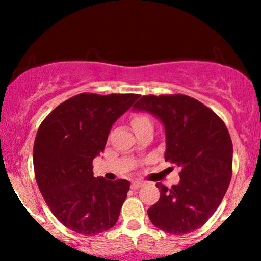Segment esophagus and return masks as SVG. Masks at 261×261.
I'll use <instances>...</instances> for the list:
<instances>
[{"instance_id":"1","label":"esophagus","mask_w":261,"mask_h":261,"mask_svg":"<svg viewBox=\"0 0 261 261\" xmlns=\"http://www.w3.org/2000/svg\"><path fill=\"white\" fill-rule=\"evenodd\" d=\"M143 185V182L142 181H134L133 184H131V188L133 189H139V188H141Z\"/></svg>"}]
</instances>
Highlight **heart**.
<instances>
[{
	"mask_svg": "<svg viewBox=\"0 0 261 261\" xmlns=\"http://www.w3.org/2000/svg\"><path fill=\"white\" fill-rule=\"evenodd\" d=\"M131 124H133L134 128L136 130V128L143 126V125L151 124V119H149V116L147 115V114L136 113V114H134L133 118H131Z\"/></svg>",
	"mask_w": 261,
	"mask_h": 261,
	"instance_id": "b5f03b06",
	"label": "heart"
}]
</instances>
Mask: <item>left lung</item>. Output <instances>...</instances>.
<instances>
[{
	"mask_svg": "<svg viewBox=\"0 0 261 261\" xmlns=\"http://www.w3.org/2000/svg\"><path fill=\"white\" fill-rule=\"evenodd\" d=\"M134 108L160 119L166 131L164 160L180 168L179 184H155L161 196L148 208L149 220L175 236L199 229L220 206L232 176L233 145L226 125L184 94L143 95Z\"/></svg>",
	"mask_w": 261,
	"mask_h": 261,
	"instance_id": "8db88e82",
	"label": "left lung"
}]
</instances>
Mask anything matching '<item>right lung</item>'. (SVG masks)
I'll use <instances>...</instances> for the list:
<instances>
[{
    "instance_id": "right-lung-1",
    "label": "right lung",
    "mask_w": 261,
    "mask_h": 261,
    "mask_svg": "<svg viewBox=\"0 0 261 261\" xmlns=\"http://www.w3.org/2000/svg\"><path fill=\"white\" fill-rule=\"evenodd\" d=\"M139 94L81 93L53 110L39 126L33 148L35 179L45 202L73 232L94 236L116 223L130 182L93 176L113 124Z\"/></svg>"
}]
</instances>
